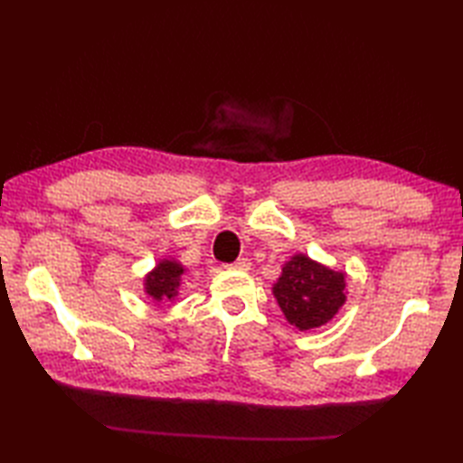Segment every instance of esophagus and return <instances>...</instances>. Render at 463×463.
<instances>
[{"label": "esophagus", "instance_id": "34e87169", "mask_svg": "<svg viewBox=\"0 0 463 463\" xmlns=\"http://www.w3.org/2000/svg\"><path fill=\"white\" fill-rule=\"evenodd\" d=\"M250 260L249 259H239L234 260L232 264H226V269H234V270H249Z\"/></svg>", "mask_w": 463, "mask_h": 463}]
</instances>
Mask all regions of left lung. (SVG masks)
Returning a JSON list of instances; mask_svg holds the SVG:
<instances>
[{"mask_svg":"<svg viewBox=\"0 0 463 463\" xmlns=\"http://www.w3.org/2000/svg\"><path fill=\"white\" fill-rule=\"evenodd\" d=\"M272 294L294 328H320L336 317L346 302V272L332 270L298 252L282 264Z\"/></svg>","mask_w":463,"mask_h":463,"instance_id":"left-lung-1","label":"left lung"}]
</instances>
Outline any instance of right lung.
Returning <instances> with one entry per match:
<instances>
[{
	"label": "right lung",
	"instance_id": "obj_1",
	"mask_svg": "<svg viewBox=\"0 0 463 463\" xmlns=\"http://www.w3.org/2000/svg\"><path fill=\"white\" fill-rule=\"evenodd\" d=\"M186 269L176 259H163L156 267L145 274V294L155 302L175 300L181 288V280Z\"/></svg>",
	"mask_w": 463,
	"mask_h": 463
}]
</instances>
